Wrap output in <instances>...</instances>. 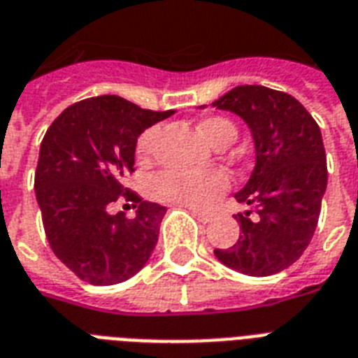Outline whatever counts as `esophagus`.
Instances as JSON below:
<instances>
[{
  "label": "esophagus",
  "mask_w": 358,
  "mask_h": 358,
  "mask_svg": "<svg viewBox=\"0 0 358 358\" xmlns=\"http://www.w3.org/2000/svg\"><path fill=\"white\" fill-rule=\"evenodd\" d=\"M189 212L193 213L199 221H202V223H210V221H212V215H210V213L199 212V210H193V208H189Z\"/></svg>",
  "instance_id": "34e87169"
}]
</instances>
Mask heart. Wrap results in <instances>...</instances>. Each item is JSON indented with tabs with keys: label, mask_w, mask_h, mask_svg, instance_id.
Listing matches in <instances>:
<instances>
[{
	"label": "heart",
	"mask_w": 358,
	"mask_h": 358,
	"mask_svg": "<svg viewBox=\"0 0 358 358\" xmlns=\"http://www.w3.org/2000/svg\"><path fill=\"white\" fill-rule=\"evenodd\" d=\"M204 139L215 148L229 146L234 143L236 126L223 117H210L199 124ZM159 129L156 126L145 129L137 139V157L141 162H148L154 154ZM229 187V176L221 171H165L152 180V195L157 201L169 202L174 206L208 210Z\"/></svg>",
	"instance_id": "1"
}]
</instances>
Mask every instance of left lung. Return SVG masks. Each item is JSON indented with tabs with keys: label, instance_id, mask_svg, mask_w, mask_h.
I'll return each instance as SVG.
<instances>
[{
	"label": "left lung",
	"instance_id": "left-lung-1",
	"mask_svg": "<svg viewBox=\"0 0 358 358\" xmlns=\"http://www.w3.org/2000/svg\"><path fill=\"white\" fill-rule=\"evenodd\" d=\"M212 106L243 119L256 152L249 182L234 195L250 206L236 215L238 241L213 252L250 277L284 271L310 243L327 189L320 126L294 96L262 85L234 87Z\"/></svg>",
	"mask_w": 358,
	"mask_h": 358
}]
</instances>
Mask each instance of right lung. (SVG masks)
<instances>
[{"instance_id":"add662e5","label":"right lung","mask_w":358,"mask_h":358,"mask_svg":"<svg viewBox=\"0 0 358 358\" xmlns=\"http://www.w3.org/2000/svg\"><path fill=\"white\" fill-rule=\"evenodd\" d=\"M174 111H150L115 94L81 100L48 128L35 173L44 232L59 260L81 280L109 286L143 269L167 208L141 201L124 185L146 128ZM119 198L138 202L134 220L111 216Z\"/></svg>"}]
</instances>
